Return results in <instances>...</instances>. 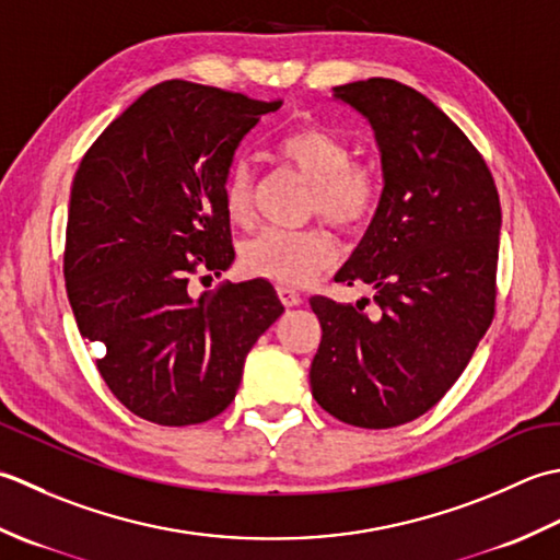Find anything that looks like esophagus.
<instances>
[{
    "instance_id": "esophagus-1",
    "label": "esophagus",
    "mask_w": 560,
    "mask_h": 560,
    "mask_svg": "<svg viewBox=\"0 0 560 560\" xmlns=\"http://www.w3.org/2000/svg\"><path fill=\"white\" fill-rule=\"evenodd\" d=\"M278 294L284 306H300L302 304V294L296 292L294 288H288V284H280L278 288Z\"/></svg>"
}]
</instances>
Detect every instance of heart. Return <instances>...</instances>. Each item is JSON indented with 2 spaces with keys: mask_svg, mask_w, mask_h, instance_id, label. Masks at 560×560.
I'll return each mask as SVG.
<instances>
[{
  "mask_svg": "<svg viewBox=\"0 0 560 560\" xmlns=\"http://www.w3.org/2000/svg\"><path fill=\"white\" fill-rule=\"evenodd\" d=\"M276 156L312 186V212L343 232H358L372 220L382 198L376 166L352 162L350 147L326 128L302 125L282 135ZM222 202L234 226L254 222V174L238 162L224 178ZM338 246L326 230H266L242 246V266L250 276L280 284H306L336 260Z\"/></svg>",
  "mask_w": 560,
  "mask_h": 560,
  "instance_id": "b5f03b06",
  "label": "heart"
}]
</instances>
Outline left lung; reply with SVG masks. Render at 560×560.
Returning <instances> with one entry per match:
<instances>
[{
	"label": "left lung",
	"instance_id": "left-lung-1",
	"mask_svg": "<svg viewBox=\"0 0 560 560\" xmlns=\"http://www.w3.org/2000/svg\"><path fill=\"white\" fill-rule=\"evenodd\" d=\"M334 98L370 122L384 180L334 280L370 284L380 310L312 296L322 343L310 382L334 418L384 430L435 406L493 322L503 217L483 156L420 91L374 77Z\"/></svg>",
	"mask_w": 560,
	"mask_h": 560
}]
</instances>
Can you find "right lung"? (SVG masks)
Wrapping results in <instances>:
<instances>
[{
    "mask_svg": "<svg viewBox=\"0 0 560 560\" xmlns=\"http://www.w3.org/2000/svg\"><path fill=\"white\" fill-rule=\"evenodd\" d=\"M282 101L171 79L91 144L74 176L65 282L79 334L118 401L156 425L205 423L234 401L256 340L284 312L268 280L222 276L234 248L222 188L234 152Z\"/></svg>",
    "mask_w": 560,
    "mask_h": 560,
    "instance_id": "right-lung-1",
    "label": "right lung"
}]
</instances>
